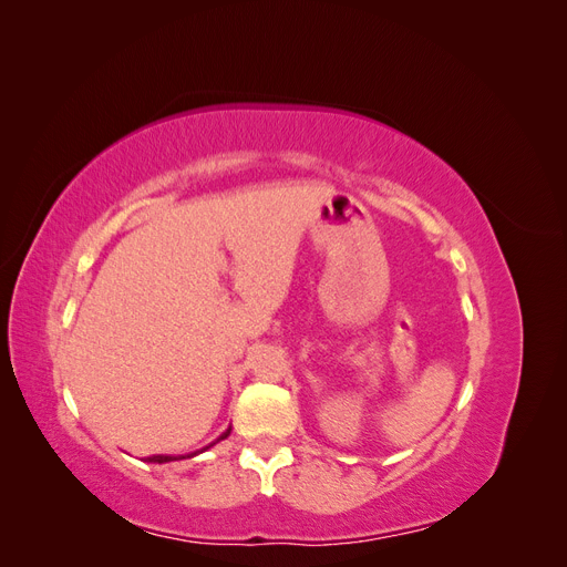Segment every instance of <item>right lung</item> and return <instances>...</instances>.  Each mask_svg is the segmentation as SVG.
<instances>
[{"mask_svg":"<svg viewBox=\"0 0 567 567\" xmlns=\"http://www.w3.org/2000/svg\"><path fill=\"white\" fill-rule=\"evenodd\" d=\"M229 433H231V427H227V431H225V433H221V435H219V437H217L215 442H210V444H208V447H203V450H210V447H213V444H217L219 440H225V437H229ZM203 450H200V452H203ZM194 454H198V452H194ZM194 454H186V456H165V454H158V456H148L146 461H148V463H169V461H179V458H192Z\"/></svg>","mask_w":567,"mask_h":567,"instance_id":"obj_1","label":"right lung"}]
</instances>
